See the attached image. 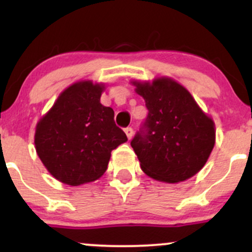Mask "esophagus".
I'll return each mask as SVG.
<instances>
[{
  "mask_svg": "<svg viewBox=\"0 0 252 252\" xmlns=\"http://www.w3.org/2000/svg\"><path fill=\"white\" fill-rule=\"evenodd\" d=\"M124 131H126V137H128V140H131L132 134H134V130H132V128H126Z\"/></svg>",
  "mask_w": 252,
  "mask_h": 252,
  "instance_id": "esophagus-1",
  "label": "esophagus"
}]
</instances>
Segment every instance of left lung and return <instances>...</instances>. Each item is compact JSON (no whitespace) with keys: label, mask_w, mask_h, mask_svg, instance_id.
<instances>
[{"label":"left lung","mask_w":252,"mask_h":252,"mask_svg":"<svg viewBox=\"0 0 252 252\" xmlns=\"http://www.w3.org/2000/svg\"><path fill=\"white\" fill-rule=\"evenodd\" d=\"M148 117L131 141L141 169L154 180L175 184L192 178L216 143L215 122L185 86L168 77L131 80Z\"/></svg>","instance_id":"left-lung-1"}]
</instances>
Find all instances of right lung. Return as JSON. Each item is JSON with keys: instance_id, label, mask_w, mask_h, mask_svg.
I'll use <instances>...</instances> for the list:
<instances>
[{"instance_id": "1", "label": "right lung", "mask_w": 252, "mask_h": 252, "mask_svg": "<svg viewBox=\"0 0 252 252\" xmlns=\"http://www.w3.org/2000/svg\"><path fill=\"white\" fill-rule=\"evenodd\" d=\"M104 90L103 83H73L36 124V154L63 184L79 186L99 179L112 150L128 141L115 124L114 110L100 103Z\"/></svg>"}]
</instances>
